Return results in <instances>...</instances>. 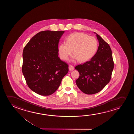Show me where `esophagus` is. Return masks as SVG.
Segmentation results:
<instances>
[{"label": "esophagus", "instance_id": "1", "mask_svg": "<svg viewBox=\"0 0 134 134\" xmlns=\"http://www.w3.org/2000/svg\"><path fill=\"white\" fill-rule=\"evenodd\" d=\"M74 69V67L73 66L71 65H69V70L70 71H72V70H73Z\"/></svg>", "mask_w": 134, "mask_h": 134}]
</instances>
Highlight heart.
I'll use <instances>...</instances> for the list:
<instances>
[{
  "instance_id": "b5f03b06",
  "label": "heart",
  "mask_w": 134,
  "mask_h": 134,
  "mask_svg": "<svg viewBox=\"0 0 134 134\" xmlns=\"http://www.w3.org/2000/svg\"><path fill=\"white\" fill-rule=\"evenodd\" d=\"M65 43H61L58 48L61 59L67 60L71 54L72 60H78L80 62L89 60L97 51L98 42L93 36H89L83 32L71 33L66 37Z\"/></svg>"
}]
</instances>
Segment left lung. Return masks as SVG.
Instances as JSON below:
<instances>
[{
    "label": "left lung",
    "instance_id": "obj_1",
    "mask_svg": "<svg viewBox=\"0 0 134 134\" xmlns=\"http://www.w3.org/2000/svg\"><path fill=\"white\" fill-rule=\"evenodd\" d=\"M96 36L99 43L97 53L90 61L75 68L80 74L75 81L77 86L88 95L103 90L110 81L114 67L110 46L99 35Z\"/></svg>",
    "mask_w": 134,
    "mask_h": 134
}]
</instances>
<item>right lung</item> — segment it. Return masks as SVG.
<instances>
[{"label": "right lung", "mask_w": 134, "mask_h": 134, "mask_svg": "<svg viewBox=\"0 0 134 134\" xmlns=\"http://www.w3.org/2000/svg\"><path fill=\"white\" fill-rule=\"evenodd\" d=\"M64 32L40 31L23 49L22 73L28 87L40 95L55 92L69 71L68 64L58 56L59 41Z\"/></svg>", "instance_id": "add662e5"}]
</instances>
